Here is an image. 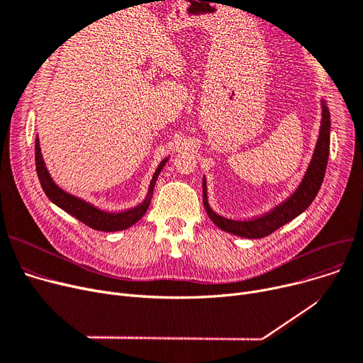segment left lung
<instances>
[{"label":"left lung","instance_id":"obj_1","mask_svg":"<svg viewBox=\"0 0 363 363\" xmlns=\"http://www.w3.org/2000/svg\"><path fill=\"white\" fill-rule=\"evenodd\" d=\"M320 108H322V119H320V128L318 141L313 150V156L309 163V167L304 174L301 182L296 188V191L277 207H274L271 212L264 213L259 218L249 219V220H235L228 219L216 213L213 208L208 204L207 200V181L206 177H203V203L204 208L213 220L216 226H219L222 231H226L230 234H234L237 237L242 238H263L277 231L282 225L289 223L298 215H301L306 208L312 204L315 200L319 188L322 185L323 177H325L327 163H328V155H330V129H331V118L330 110L327 107L325 100H320Z\"/></svg>","mask_w":363,"mask_h":363}]
</instances>
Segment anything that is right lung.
I'll use <instances>...</instances> for the list:
<instances>
[{
	"mask_svg": "<svg viewBox=\"0 0 363 363\" xmlns=\"http://www.w3.org/2000/svg\"><path fill=\"white\" fill-rule=\"evenodd\" d=\"M169 160L164 159L156 169L155 175L151 178V182L148 185V193L145 196V199L143 200V203H140L138 206L128 208V211L123 212H107L103 211V208L91 204L89 201L79 199L76 196L69 194L67 191H65L63 188H60L54 182V179L51 178L50 172L45 166V162L43 159V152H41V145H40V138L36 137L35 140V164H36V174L38 178H40L41 186L44 189L45 196L55 204L59 206L60 208L69 215H72L73 218H76L78 220H81L82 223L88 225L92 230L97 231H104V233H114V231H123L128 230L129 226H132L133 223H137L147 212V208L150 206L151 201V196H152V189H155L156 181L160 175L162 169L164 167L166 162Z\"/></svg>",
	"mask_w": 363,
	"mask_h": 363,
	"instance_id": "right-lung-1",
	"label": "right lung"
}]
</instances>
